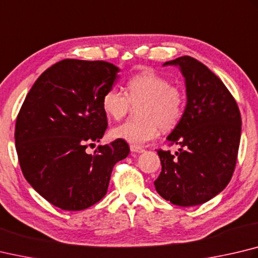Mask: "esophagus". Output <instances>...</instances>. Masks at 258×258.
<instances>
[{
	"instance_id": "obj_1",
	"label": "esophagus",
	"mask_w": 258,
	"mask_h": 258,
	"mask_svg": "<svg viewBox=\"0 0 258 258\" xmlns=\"http://www.w3.org/2000/svg\"><path fill=\"white\" fill-rule=\"evenodd\" d=\"M130 149H131V151L132 152H135V153H142V152H144V149L143 148H141V147H139V145H130Z\"/></svg>"
}]
</instances>
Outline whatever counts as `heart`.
<instances>
[{
    "label": "heart",
    "instance_id": "1",
    "mask_svg": "<svg viewBox=\"0 0 258 258\" xmlns=\"http://www.w3.org/2000/svg\"><path fill=\"white\" fill-rule=\"evenodd\" d=\"M125 93L110 88L102 97L105 113L119 119L128 113L131 105H140L142 119H128L111 130L114 139L142 144L156 139L163 131L175 128L185 110L186 96L182 88L150 71L135 74L126 82Z\"/></svg>",
    "mask_w": 258,
    "mask_h": 258
}]
</instances>
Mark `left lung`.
<instances>
[{"mask_svg":"<svg viewBox=\"0 0 258 258\" xmlns=\"http://www.w3.org/2000/svg\"><path fill=\"white\" fill-rule=\"evenodd\" d=\"M163 65L179 67L187 104L167 138L171 145H179L176 156L158 150L161 172L154 186L159 195L178 207L200 205L231 179L240 142V111L223 82L198 59L181 56Z\"/></svg>","mask_w":258,"mask_h":258,"instance_id":"obj_1","label":"left lung"}]
</instances>
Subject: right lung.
Masks as SVG:
<instances>
[{"mask_svg":"<svg viewBox=\"0 0 258 258\" xmlns=\"http://www.w3.org/2000/svg\"><path fill=\"white\" fill-rule=\"evenodd\" d=\"M119 69L105 60L63 59L37 79L19 111L16 149L22 174L45 200L81 211L107 193L115 163L128 156L124 140L99 142L107 128L102 97Z\"/></svg>","mask_w":258,"mask_h":258,"instance_id":"1","label":"right lung"}]
</instances>
